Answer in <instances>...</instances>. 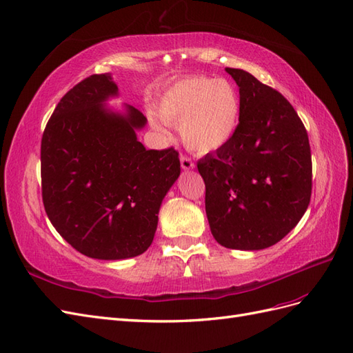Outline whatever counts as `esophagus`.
<instances>
[{
  "label": "esophagus",
  "instance_id": "1",
  "mask_svg": "<svg viewBox=\"0 0 353 353\" xmlns=\"http://www.w3.org/2000/svg\"><path fill=\"white\" fill-rule=\"evenodd\" d=\"M180 164H182V168H183V170H192V168H195V163H194V161L190 159L189 157H186V155L180 157Z\"/></svg>",
  "mask_w": 353,
  "mask_h": 353
}]
</instances>
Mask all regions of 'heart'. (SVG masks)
Here are the masks:
<instances>
[{
	"label": "heart",
	"mask_w": 353,
	"mask_h": 353,
	"mask_svg": "<svg viewBox=\"0 0 353 353\" xmlns=\"http://www.w3.org/2000/svg\"><path fill=\"white\" fill-rule=\"evenodd\" d=\"M157 112L165 124L179 125L183 143L190 150L207 154L234 136L241 100L235 85L225 78L186 77L165 90Z\"/></svg>",
	"instance_id": "obj_1"
}]
</instances>
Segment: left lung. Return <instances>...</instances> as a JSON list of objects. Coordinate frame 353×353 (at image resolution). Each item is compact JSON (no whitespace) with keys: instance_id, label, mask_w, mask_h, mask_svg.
I'll list each match as a JSON object with an SVG mask.
<instances>
[{"instance_id":"left-lung-1","label":"left lung","mask_w":353,"mask_h":353,"mask_svg":"<svg viewBox=\"0 0 353 353\" xmlns=\"http://www.w3.org/2000/svg\"><path fill=\"white\" fill-rule=\"evenodd\" d=\"M239 123L229 142L198 161L211 234L232 250H263L303 217L312 194L306 128L288 100L243 69Z\"/></svg>"}]
</instances>
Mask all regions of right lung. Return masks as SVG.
<instances>
[{"instance_id": "1", "label": "right lung", "mask_w": 353, "mask_h": 353, "mask_svg": "<svg viewBox=\"0 0 353 353\" xmlns=\"http://www.w3.org/2000/svg\"><path fill=\"white\" fill-rule=\"evenodd\" d=\"M117 94L110 74L90 75L60 99L41 139L46 213L66 243L99 260L145 253L180 174L174 148L146 150L137 140L139 109L105 106Z\"/></svg>"}]
</instances>
